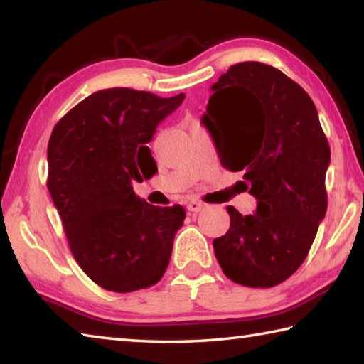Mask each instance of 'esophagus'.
<instances>
[{
	"instance_id": "obj_1",
	"label": "esophagus",
	"mask_w": 364,
	"mask_h": 364,
	"mask_svg": "<svg viewBox=\"0 0 364 364\" xmlns=\"http://www.w3.org/2000/svg\"><path fill=\"white\" fill-rule=\"evenodd\" d=\"M186 208H188L189 212L197 213V212H200L202 208H204V204H200L199 200H189L188 204H186Z\"/></svg>"
}]
</instances>
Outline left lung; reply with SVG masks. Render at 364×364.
Masks as SVG:
<instances>
[{
  "label": "left lung",
  "mask_w": 364,
  "mask_h": 364,
  "mask_svg": "<svg viewBox=\"0 0 364 364\" xmlns=\"http://www.w3.org/2000/svg\"><path fill=\"white\" fill-rule=\"evenodd\" d=\"M210 90L202 125L221 165L244 171L257 199L252 215L228 207L231 225L213 241L215 257L237 284L273 287L304 263L326 215L328 139L311 97L274 67L231 65Z\"/></svg>",
  "instance_id": "8db88e82"
}]
</instances>
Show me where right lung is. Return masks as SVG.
I'll return each instance as SVG.
<instances>
[{"label":"right lung","instance_id":"1","mask_svg":"<svg viewBox=\"0 0 364 364\" xmlns=\"http://www.w3.org/2000/svg\"><path fill=\"white\" fill-rule=\"evenodd\" d=\"M183 100V93L96 91L69 110L49 138V194L73 257L106 291L151 287L168 267L186 212L147 204L132 183L156 167L146 144Z\"/></svg>","mask_w":364,"mask_h":364}]
</instances>
